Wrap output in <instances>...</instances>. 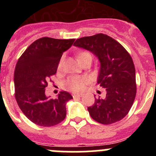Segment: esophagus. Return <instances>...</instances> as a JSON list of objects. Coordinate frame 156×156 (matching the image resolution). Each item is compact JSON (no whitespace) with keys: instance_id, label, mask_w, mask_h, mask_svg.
Wrapping results in <instances>:
<instances>
[{"instance_id":"34e87169","label":"esophagus","mask_w":156,"mask_h":156,"mask_svg":"<svg viewBox=\"0 0 156 156\" xmlns=\"http://www.w3.org/2000/svg\"><path fill=\"white\" fill-rule=\"evenodd\" d=\"M83 96L82 94H80V93H73L72 94V97L73 98H76V97H81Z\"/></svg>"}]
</instances>
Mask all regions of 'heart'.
Returning a JSON list of instances; mask_svg holds the SVG:
<instances>
[{
  "mask_svg": "<svg viewBox=\"0 0 156 156\" xmlns=\"http://www.w3.org/2000/svg\"><path fill=\"white\" fill-rule=\"evenodd\" d=\"M78 59L81 63L87 59H92V55L87 51H81L78 54ZM64 57L59 59L58 68H61L63 63ZM89 83V78L86 76H72L70 77L66 82V86L69 89L73 91H81L85 89L87 84Z\"/></svg>",
  "mask_w": 156,
  "mask_h": 156,
  "instance_id": "heart-1",
  "label": "heart"
}]
</instances>
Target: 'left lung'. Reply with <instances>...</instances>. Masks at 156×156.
Segmentation results:
<instances>
[{"label": "left lung", "mask_w": 156, "mask_h": 156, "mask_svg": "<svg viewBox=\"0 0 156 156\" xmlns=\"http://www.w3.org/2000/svg\"><path fill=\"white\" fill-rule=\"evenodd\" d=\"M74 45L92 52L100 62L97 83L106 88V96L95 98L94 104L87 107L91 118L103 125L122 120L130 111L136 93L130 55L117 41L102 33L77 39Z\"/></svg>", "instance_id": "8db88e82"}]
</instances>
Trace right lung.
I'll return each mask as SVG.
<instances>
[{
  "label": "right lung",
  "instance_id": "add662e5",
  "mask_svg": "<svg viewBox=\"0 0 156 156\" xmlns=\"http://www.w3.org/2000/svg\"><path fill=\"white\" fill-rule=\"evenodd\" d=\"M75 39L44 37L33 42L19 58L14 72L15 98L23 114L35 125L51 127L66 116V105L72 97L61 91L56 99L45 95L50 77L56 73L63 52Z\"/></svg>",
  "mask_w": 156,
  "mask_h": 156
}]
</instances>
